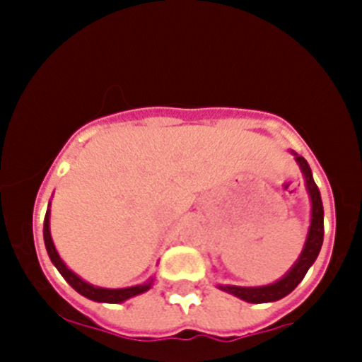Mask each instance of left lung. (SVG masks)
<instances>
[{"instance_id": "left-lung-1", "label": "left lung", "mask_w": 362, "mask_h": 362, "mask_svg": "<svg viewBox=\"0 0 362 362\" xmlns=\"http://www.w3.org/2000/svg\"><path fill=\"white\" fill-rule=\"evenodd\" d=\"M296 160H298L299 168H301L303 175H305L306 180V189H308V194L312 198V224H310L308 238H306L305 249H303L301 255L296 261V264L291 268V272L287 273L284 279H280L279 282L272 284V286L264 287H238V286H218L222 291L229 294H235L236 298L243 299V301L249 303H269V301H279V299L286 298L287 294L293 293L298 287V284L305 279L306 272H308L310 266L315 262L317 255H319L320 247H322L324 240V208H322V199H320V192L317 184L313 182L312 170H310L308 163L305 158L296 154Z\"/></svg>"}]
</instances>
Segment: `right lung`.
<instances>
[{
  "instance_id": "1",
  "label": "right lung",
  "mask_w": 362,
  "mask_h": 362,
  "mask_svg": "<svg viewBox=\"0 0 362 362\" xmlns=\"http://www.w3.org/2000/svg\"><path fill=\"white\" fill-rule=\"evenodd\" d=\"M49 217L50 211L47 210L45 214V221H43V240H45V247L47 252H49V257L52 261V264L59 269L61 275L64 276V280L76 291L78 294L86 296V298L93 299V301H100V303H122L126 299L133 298V296H138L145 291L151 289L152 280L151 282L144 284V286H134V287H126V289H103V287H94L90 284L83 282L80 276H76L71 269L66 268L63 261H61L59 254H57L56 247H54L52 238H50V229H49Z\"/></svg>"
}]
</instances>
